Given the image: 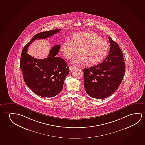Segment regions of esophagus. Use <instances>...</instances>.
I'll list each match as a JSON object with an SVG mask.
<instances>
[{
    "label": "esophagus",
    "mask_w": 145,
    "mask_h": 145,
    "mask_svg": "<svg viewBox=\"0 0 145 145\" xmlns=\"http://www.w3.org/2000/svg\"><path fill=\"white\" fill-rule=\"evenodd\" d=\"M69 69L70 71H72V70L75 69L76 67L72 66H69Z\"/></svg>",
    "instance_id": "esophagus-1"
}]
</instances>
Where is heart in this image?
Returning a JSON list of instances; mask_svg holds the SVG:
<instances>
[{
	"label": "heart",
	"instance_id": "b5f03b06",
	"mask_svg": "<svg viewBox=\"0 0 145 145\" xmlns=\"http://www.w3.org/2000/svg\"><path fill=\"white\" fill-rule=\"evenodd\" d=\"M61 50L63 56L68 59H71L80 50L81 54L72 61L73 64L88 62L89 65H95L104 59L109 50V44L94 32H79L74 34L72 40H65L61 45Z\"/></svg>",
	"mask_w": 145,
	"mask_h": 145
}]
</instances>
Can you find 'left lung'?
Here are the masks:
<instances>
[{"mask_svg": "<svg viewBox=\"0 0 145 145\" xmlns=\"http://www.w3.org/2000/svg\"><path fill=\"white\" fill-rule=\"evenodd\" d=\"M109 54L98 65L84 69V88L93 98L105 99L117 90L124 78L125 62L117 43L109 37Z\"/></svg>", "mask_w": 145, "mask_h": 145, "instance_id": "8db88e82", "label": "left lung"}]
</instances>
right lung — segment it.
<instances>
[{"instance_id":"1","label":"right lung","mask_w":145,"mask_h":145,"mask_svg":"<svg viewBox=\"0 0 145 145\" xmlns=\"http://www.w3.org/2000/svg\"><path fill=\"white\" fill-rule=\"evenodd\" d=\"M61 30H51L36 34L24 46L21 53L20 67L25 84L35 94L42 97L51 98L59 94L69 73V68L64 59L56 56L60 45L53 46L48 56L43 59L31 56L27 53L28 47L34 40L46 39Z\"/></svg>"}]
</instances>
